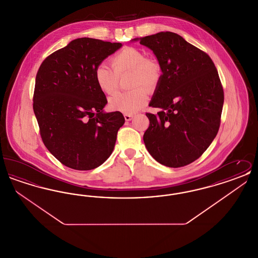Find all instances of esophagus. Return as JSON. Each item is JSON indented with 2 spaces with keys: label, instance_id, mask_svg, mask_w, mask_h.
Wrapping results in <instances>:
<instances>
[{
  "label": "esophagus",
  "instance_id": "1",
  "mask_svg": "<svg viewBox=\"0 0 258 258\" xmlns=\"http://www.w3.org/2000/svg\"><path fill=\"white\" fill-rule=\"evenodd\" d=\"M134 115L133 114H124V120L125 121H131L133 119Z\"/></svg>",
  "mask_w": 258,
  "mask_h": 258
}]
</instances>
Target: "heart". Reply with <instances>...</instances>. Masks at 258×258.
<instances>
[{
    "label": "heart",
    "mask_w": 258,
    "mask_h": 258,
    "mask_svg": "<svg viewBox=\"0 0 258 258\" xmlns=\"http://www.w3.org/2000/svg\"><path fill=\"white\" fill-rule=\"evenodd\" d=\"M112 71L106 63H99L95 71L98 88L106 95H113L118 88L119 76L130 73L128 86L132 90L119 93L109 99L113 110L134 113L143 107L148 99V91L155 90L160 83L161 68L158 61L145 58L142 51L124 47L111 58Z\"/></svg>",
    "instance_id": "obj_1"
}]
</instances>
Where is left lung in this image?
<instances>
[{
    "label": "left lung",
    "mask_w": 258,
    "mask_h": 258,
    "mask_svg": "<svg viewBox=\"0 0 258 258\" xmlns=\"http://www.w3.org/2000/svg\"><path fill=\"white\" fill-rule=\"evenodd\" d=\"M133 40L154 52L162 72L150 102L160 111L146 113L145 146L162 165H187L201 157L220 128L224 96L215 63L171 32Z\"/></svg>",
    "instance_id": "obj_1"
}]
</instances>
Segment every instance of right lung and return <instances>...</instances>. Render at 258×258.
Wrapping results in <instances>:
<instances>
[{"label":"right lung","instance_id":"1","mask_svg":"<svg viewBox=\"0 0 258 258\" xmlns=\"http://www.w3.org/2000/svg\"><path fill=\"white\" fill-rule=\"evenodd\" d=\"M122 47L90 37L76 38L49 55L37 71L34 112L41 139L63 165L91 170L110 157L119 128V111L103 112L107 103L95 71Z\"/></svg>","mask_w":258,"mask_h":258}]
</instances>
